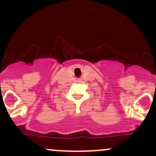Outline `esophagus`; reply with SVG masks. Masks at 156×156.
<instances>
[{"mask_svg":"<svg viewBox=\"0 0 156 156\" xmlns=\"http://www.w3.org/2000/svg\"><path fill=\"white\" fill-rule=\"evenodd\" d=\"M81 81V80H80V79H79V80H78V81Z\"/></svg>","mask_w":156,"mask_h":156,"instance_id":"1","label":"esophagus"}]
</instances>
